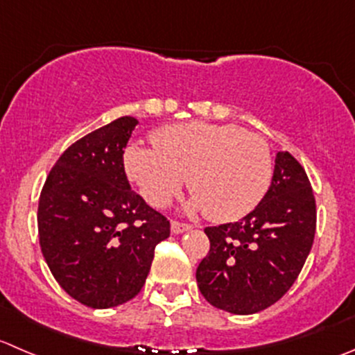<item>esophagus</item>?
<instances>
[{
  "instance_id": "esophagus-1",
  "label": "esophagus",
  "mask_w": 355,
  "mask_h": 355,
  "mask_svg": "<svg viewBox=\"0 0 355 355\" xmlns=\"http://www.w3.org/2000/svg\"><path fill=\"white\" fill-rule=\"evenodd\" d=\"M192 225L189 223H180V222H171V232L173 234H182V232H187L191 230Z\"/></svg>"
}]
</instances>
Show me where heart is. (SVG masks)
Returning <instances> with one entry per match:
<instances>
[{"label": "heart", "instance_id": "heart-1", "mask_svg": "<svg viewBox=\"0 0 355 355\" xmlns=\"http://www.w3.org/2000/svg\"><path fill=\"white\" fill-rule=\"evenodd\" d=\"M154 149L130 146L128 177L144 198L164 208L182 192L185 178L194 196L192 208L227 222L250 213L272 178V156L261 137L237 125L187 123L159 130Z\"/></svg>", "mask_w": 355, "mask_h": 355}]
</instances>
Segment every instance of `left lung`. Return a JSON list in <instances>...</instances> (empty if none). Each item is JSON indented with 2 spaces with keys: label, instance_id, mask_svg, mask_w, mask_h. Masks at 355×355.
<instances>
[{
  "label": "left lung",
  "instance_id": "left-lung-1",
  "mask_svg": "<svg viewBox=\"0 0 355 355\" xmlns=\"http://www.w3.org/2000/svg\"><path fill=\"white\" fill-rule=\"evenodd\" d=\"M205 232L209 251L196 270L202 297L239 315L276 304L314 243L315 199L302 164L288 150L277 153L269 191L253 211Z\"/></svg>",
  "mask_w": 355,
  "mask_h": 355
}]
</instances>
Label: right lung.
I'll list each match as a JSON object with an SVG mask.
<instances>
[{"label":"right lung","mask_w":355,"mask_h":355,"mask_svg":"<svg viewBox=\"0 0 355 355\" xmlns=\"http://www.w3.org/2000/svg\"><path fill=\"white\" fill-rule=\"evenodd\" d=\"M137 119L123 116L72 144L37 206L43 257L62 290L92 309L132 300L170 222L132 191L123 154Z\"/></svg>","instance_id":"1"}]
</instances>
